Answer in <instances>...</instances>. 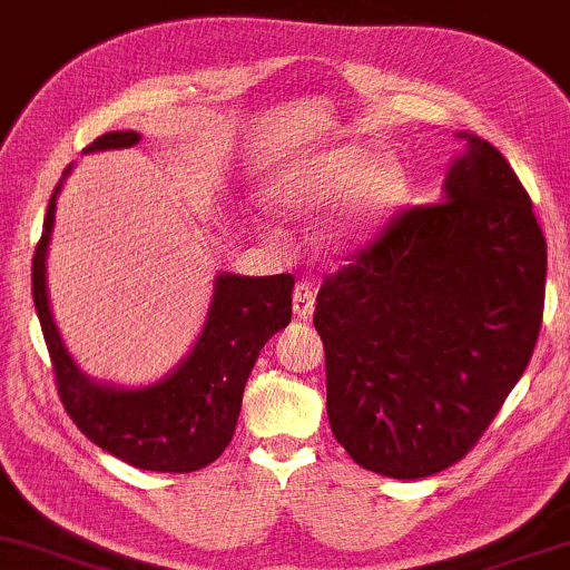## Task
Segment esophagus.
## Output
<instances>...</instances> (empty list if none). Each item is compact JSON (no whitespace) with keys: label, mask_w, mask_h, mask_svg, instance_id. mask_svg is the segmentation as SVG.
Wrapping results in <instances>:
<instances>
[{"label":"esophagus","mask_w":570,"mask_h":570,"mask_svg":"<svg viewBox=\"0 0 570 570\" xmlns=\"http://www.w3.org/2000/svg\"><path fill=\"white\" fill-rule=\"evenodd\" d=\"M315 311V286L307 284V281H303V284L294 286V315H297L299 321H307Z\"/></svg>","instance_id":"esophagus-1"}]
</instances>
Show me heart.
Masks as SVG:
<instances>
[{"label":"heart","mask_w":570,"mask_h":570,"mask_svg":"<svg viewBox=\"0 0 570 570\" xmlns=\"http://www.w3.org/2000/svg\"><path fill=\"white\" fill-rule=\"evenodd\" d=\"M409 169L393 150L363 142L315 150L286 164L273 180V198L286 215H313L340 198L324 228L328 246H353L368 238L406 202Z\"/></svg>","instance_id":"heart-1"}]
</instances>
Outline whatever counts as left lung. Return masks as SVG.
Wrapping results in <instances>:
<instances>
[{
    "label": "left lung",
    "instance_id": "1",
    "mask_svg": "<svg viewBox=\"0 0 570 570\" xmlns=\"http://www.w3.org/2000/svg\"><path fill=\"white\" fill-rule=\"evenodd\" d=\"M451 161L443 202L397 215L315 299L332 433L361 468L414 481L459 462L518 385L544 313L547 242L491 142Z\"/></svg>",
    "mask_w": 570,
    "mask_h": 570
}]
</instances>
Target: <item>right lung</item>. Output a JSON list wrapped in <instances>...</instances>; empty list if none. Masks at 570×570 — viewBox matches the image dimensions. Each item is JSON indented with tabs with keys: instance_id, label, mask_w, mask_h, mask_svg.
I'll return each instance as SVG.
<instances>
[{
	"instance_id": "right-lung-1",
	"label": "right lung",
	"mask_w": 570,
	"mask_h": 570,
	"mask_svg": "<svg viewBox=\"0 0 570 570\" xmlns=\"http://www.w3.org/2000/svg\"><path fill=\"white\" fill-rule=\"evenodd\" d=\"M137 142L140 135L121 129L100 135L85 154L132 148ZM71 169L68 164L55 185L31 265L33 305L52 358L60 401L89 441L137 470L194 472L207 468L230 443L246 380L259 351L292 321L294 278L289 273H219L202 334L173 372L146 387H119L92 380L68 353L47 292V249L58 209L55 204Z\"/></svg>"
}]
</instances>
